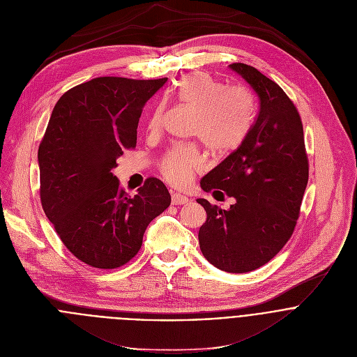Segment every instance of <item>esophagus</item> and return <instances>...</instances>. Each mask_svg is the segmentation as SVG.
Returning <instances> with one entry per match:
<instances>
[{
    "label": "esophagus",
    "instance_id": "esophagus-1",
    "mask_svg": "<svg viewBox=\"0 0 357 357\" xmlns=\"http://www.w3.org/2000/svg\"><path fill=\"white\" fill-rule=\"evenodd\" d=\"M172 202H173V205H183V204H188L190 199H188V197H185L183 194L173 192L172 194Z\"/></svg>",
    "mask_w": 357,
    "mask_h": 357
}]
</instances>
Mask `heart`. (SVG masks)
<instances>
[{"label": "heart", "mask_w": 357, "mask_h": 357, "mask_svg": "<svg viewBox=\"0 0 357 357\" xmlns=\"http://www.w3.org/2000/svg\"><path fill=\"white\" fill-rule=\"evenodd\" d=\"M177 101L195 112L194 135L205 148L217 155L238 149L252 122V102L241 90L224 87L204 73L184 76L174 87ZM163 105L156 107L149 119V130L159 129ZM204 169V158L195 146H176L162 162L163 176L173 184L184 187L192 176Z\"/></svg>", "instance_id": "b5f03b06"}]
</instances>
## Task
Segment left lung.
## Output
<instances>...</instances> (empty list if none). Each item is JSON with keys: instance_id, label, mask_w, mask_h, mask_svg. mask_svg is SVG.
Masks as SVG:
<instances>
[{"instance_id": "1", "label": "left lung", "mask_w": 357, "mask_h": 357, "mask_svg": "<svg viewBox=\"0 0 357 357\" xmlns=\"http://www.w3.org/2000/svg\"><path fill=\"white\" fill-rule=\"evenodd\" d=\"M253 90L259 114L242 145L201 178L206 192L235 198L229 209L197 202L206 211L198 241L220 270L248 273L270 261L291 238L308 183L300 114L273 80L252 66H228Z\"/></svg>"}]
</instances>
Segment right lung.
<instances>
[{
  "instance_id": "1",
  "label": "right lung",
  "mask_w": 357,
  "mask_h": 357,
  "mask_svg": "<svg viewBox=\"0 0 357 357\" xmlns=\"http://www.w3.org/2000/svg\"><path fill=\"white\" fill-rule=\"evenodd\" d=\"M166 82L97 77L64 93L52 111L38 151L40 201L64 246L89 266L128 263L172 202L159 178L130 197L111 172L136 146L142 108Z\"/></svg>"
}]
</instances>
